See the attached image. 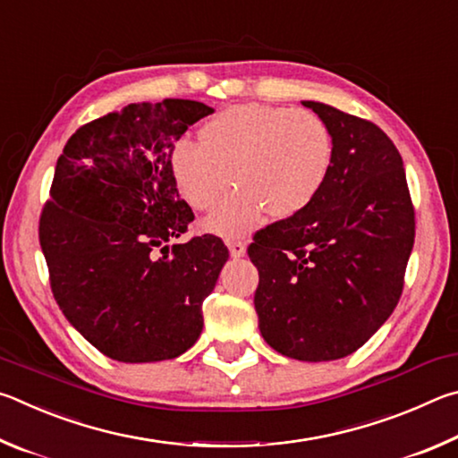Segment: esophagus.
Here are the masks:
<instances>
[{
	"mask_svg": "<svg viewBox=\"0 0 458 458\" xmlns=\"http://www.w3.org/2000/svg\"><path fill=\"white\" fill-rule=\"evenodd\" d=\"M228 250L232 259H242L246 254V244L240 242V240H234V242H228Z\"/></svg>",
	"mask_w": 458,
	"mask_h": 458,
	"instance_id": "34e87169",
	"label": "esophagus"
}]
</instances>
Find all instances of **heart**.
<instances>
[{"mask_svg":"<svg viewBox=\"0 0 458 458\" xmlns=\"http://www.w3.org/2000/svg\"><path fill=\"white\" fill-rule=\"evenodd\" d=\"M333 137L325 121L305 108L232 105L199 129V145L180 141L169 169L180 196L198 212L218 206L204 228L222 238H242L267 214L289 220L319 198L333 167ZM231 177H227V174Z\"/></svg>","mask_w":458,"mask_h":458,"instance_id":"heart-1","label":"heart"}]
</instances>
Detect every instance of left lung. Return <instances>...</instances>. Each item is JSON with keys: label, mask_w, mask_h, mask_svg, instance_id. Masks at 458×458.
<instances>
[{"label": "left lung", "mask_w": 458, "mask_h": 458, "mask_svg": "<svg viewBox=\"0 0 458 458\" xmlns=\"http://www.w3.org/2000/svg\"><path fill=\"white\" fill-rule=\"evenodd\" d=\"M333 137V167L311 206L257 232L254 309L275 352L331 361L382 327L404 286L414 208L396 145L382 129L335 106L303 100Z\"/></svg>", "instance_id": "8db88e82"}]
</instances>
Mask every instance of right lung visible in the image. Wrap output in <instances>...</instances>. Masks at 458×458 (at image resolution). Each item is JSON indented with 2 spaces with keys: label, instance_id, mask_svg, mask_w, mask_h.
Listing matches in <instances>:
<instances>
[{
  "label": "right lung",
  "instance_id": "right-lung-1",
  "mask_svg": "<svg viewBox=\"0 0 458 458\" xmlns=\"http://www.w3.org/2000/svg\"><path fill=\"white\" fill-rule=\"evenodd\" d=\"M212 113L185 98L127 105L82 125L58 157L40 246L62 313L106 358L174 360L204 327L201 303L228 248L210 234L164 244L193 220L169 155L190 125Z\"/></svg>",
  "mask_w": 458,
  "mask_h": 458
}]
</instances>
